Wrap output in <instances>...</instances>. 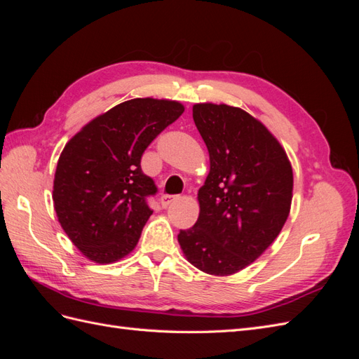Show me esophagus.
Returning <instances> with one entry per match:
<instances>
[{
  "label": "esophagus",
  "mask_w": 359,
  "mask_h": 359,
  "mask_svg": "<svg viewBox=\"0 0 359 359\" xmlns=\"http://www.w3.org/2000/svg\"><path fill=\"white\" fill-rule=\"evenodd\" d=\"M177 198L178 196H175V194H161V196H160V203H161L163 208H166V206H169V203H172Z\"/></svg>",
  "instance_id": "esophagus-1"
}]
</instances>
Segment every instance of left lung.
<instances>
[{"label":"left lung","instance_id":"8db88e82","mask_svg":"<svg viewBox=\"0 0 359 359\" xmlns=\"http://www.w3.org/2000/svg\"><path fill=\"white\" fill-rule=\"evenodd\" d=\"M193 119L211 168L198 193L199 219L178 241L203 273L229 276L262 255L285 226L292 166L278 140L240 107L194 104Z\"/></svg>","mask_w":359,"mask_h":359}]
</instances>
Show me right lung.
<instances>
[{"label": "right lung", "instance_id": "add662e5", "mask_svg": "<svg viewBox=\"0 0 359 359\" xmlns=\"http://www.w3.org/2000/svg\"><path fill=\"white\" fill-rule=\"evenodd\" d=\"M178 102L133 99L97 116L64 147L53 181V205L64 232L97 264L128 255L158 191L140 158L182 115Z\"/></svg>", "mask_w": 359, "mask_h": 359}]
</instances>
